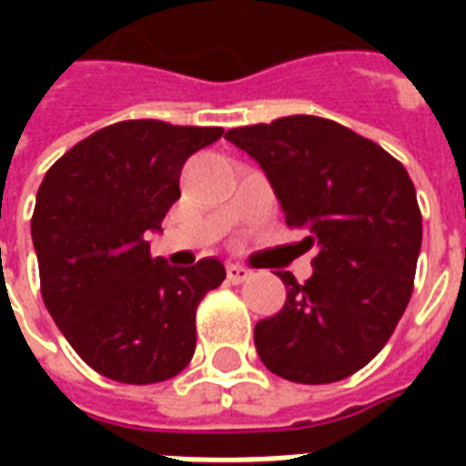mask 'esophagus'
<instances>
[{
	"label": "esophagus",
	"instance_id": "obj_1",
	"mask_svg": "<svg viewBox=\"0 0 466 466\" xmlns=\"http://www.w3.org/2000/svg\"><path fill=\"white\" fill-rule=\"evenodd\" d=\"M252 277V272L242 267V264H227V279L232 284H239V282H247Z\"/></svg>",
	"mask_w": 466,
	"mask_h": 466
}]
</instances>
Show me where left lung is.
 Returning a JSON list of instances; mask_svg holds the SVG:
<instances>
[{
	"label": "left lung",
	"mask_w": 466,
	"mask_h": 466,
	"mask_svg": "<svg viewBox=\"0 0 466 466\" xmlns=\"http://www.w3.org/2000/svg\"><path fill=\"white\" fill-rule=\"evenodd\" d=\"M262 167L284 219L314 249L312 277L279 272L287 302L254 327L264 367L329 384L371 361L411 297L421 214L410 174L380 144L312 115L224 134Z\"/></svg>",
	"instance_id": "1"
}]
</instances>
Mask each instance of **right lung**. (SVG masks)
I'll return each mask as SVG.
<instances>
[{
	"label": "right lung",
	"instance_id": "obj_1",
	"mask_svg": "<svg viewBox=\"0 0 466 466\" xmlns=\"http://www.w3.org/2000/svg\"><path fill=\"white\" fill-rule=\"evenodd\" d=\"M222 127L129 119L75 144L45 174L32 217L45 307L66 342L124 384L172 380L197 347L194 314L224 264L172 267L149 234L179 199L184 162Z\"/></svg>",
	"mask_w": 466,
	"mask_h": 466
}]
</instances>
